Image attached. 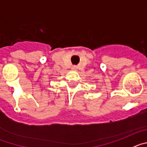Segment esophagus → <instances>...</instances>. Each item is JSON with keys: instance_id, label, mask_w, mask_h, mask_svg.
Segmentation results:
<instances>
[{"instance_id": "1", "label": "esophagus", "mask_w": 147, "mask_h": 147, "mask_svg": "<svg viewBox=\"0 0 147 147\" xmlns=\"http://www.w3.org/2000/svg\"><path fill=\"white\" fill-rule=\"evenodd\" d=\"M71 69L74 70V71H75V70L77 69V67H76V66H75V65H73L72 67H71Z\"/></svg>"}]
</instances>
